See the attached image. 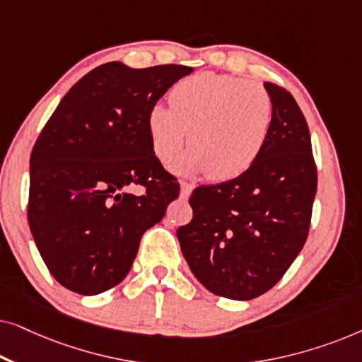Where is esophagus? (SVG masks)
<instances>
[{
    "label": "esophagus",
    "instance_id": "esophagus-1",
    "mask_svg": "<svg viewBox=\"0 0 362 362\" xmlns=\"http://www.w3.org/2000/svg\"><path fill=\"white\" fill-rule=\"evenodd\" d=\"M192 189H194V186H192L191 182H181V199H187Z\"/></svg>",
    "mask_w": 362,
    "mask_h": 362
}]
</instances>
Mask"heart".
<instances>
[{
	"instance_id": "1",
	"label": "heart",
	"mask_w": 362,
	"mask_h": 362,
	"mask_svg": "<svg viewBox=\"0 0 362 362\" xmlns=\"http://www.w3.org/2000/svg\"><path fill=\"white\" fill-rule=\"evenodd\" d=\"M272 122L274 100L265 87L214 72L182 78L171 90V105L156 103L146 118L153 151L163 163L175 160L189 141L191 150L175 170L207 173L212 181L249 170L264 151Z\"/></svg>"
}]
</instances>
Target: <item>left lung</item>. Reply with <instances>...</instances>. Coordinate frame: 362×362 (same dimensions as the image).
Wrapping results in <instances>:
<instances>
[{
	"instance_id": "1",
	"label": "left lung",
	"mask_w": 362,
	"mask_h": 362,
	"mask_svg": "<svg viewBox=\"0 0 362 362\" xmlns=\"http://www.w3.org/2000/svg\"><path fill=\"white\" fill-rule=\"evenodd\" d=\"M274 122L259 160L234 180L192 191L181 252L214 295L252 300L269 291L303 249L318 175L310 130L293 95L264 83Z\"/></svg>"
}]
</instances>
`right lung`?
<instances>
[{
	"label": "right lung",
	"mask_w": 362,
	"mask_h": 362,
	"mask_svg": "<svg viewBox=\"0 0 362 362\" xmlns=\"http://www.w3.org/2000/svg\"><path fill=\"white\" fill-rule=\"evenodd\" d=\"M192 67L107 62L59 103L31 151L28 222L51 275L98 295L132 269L141 235L180 196L153 151L148 112ZM140 184L135 197L127 187Z\"/></svg>",
	"instance_id": "obj_1"
}]
</instances>
